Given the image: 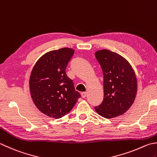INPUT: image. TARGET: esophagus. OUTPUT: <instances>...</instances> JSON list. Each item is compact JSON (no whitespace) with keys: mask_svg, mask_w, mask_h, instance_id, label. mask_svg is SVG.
<instances>
[{"mask_svg":"<svg viewBox=\"0 0 157 157\" xmlns=\"http://www.w3.org/2000/svg\"><path fill=\"white\" fill-rule=\"evenodd\" d=\"M86 94H87L86 92H83V93H81V95L83 98H85L86 97Z\"/></svg>","mask_w":157,"mask_h":157,"instance_id":"esophagus-1","label":"esophagus"}]
</instances>
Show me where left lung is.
<instances>
[{
	"label": "left lung",
	"mask_w": 157,
	"mask_h": 157,
	"mask_svg": "<svg viewBox=\"0 0 157 157\" xmlns=\"http://www.w3.org/2000/svg\"><path fill=\"white\" fill-rule=\"evenodd\" d=\"M95 57L103 71L104 98L95 111L105 118L122 115L136 99L137 81L133 67L127 59L116 52L101 50Z\"/></svg>",
	"instance_id": "1"
}]
</instances>
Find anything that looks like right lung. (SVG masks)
I'll use <instances>...</instances> for the list:
<instances>
[{"label":"right lung","mask_w":157,"mask_h":157,"mask_svg":"<svg viewBox=\"0 0 157 157\" xmlns=\"http://www.w3.org/2000/svg\"><path fill=\"white\" fill-rule=\"evenodd\" d=\"M73 54L74 50L68 48L47 52L36 61L30 76L33 103L40 112L52 118L68 113L81 97L65 72Z\"/></svg>","instance_id":"1"}]
</instances>
